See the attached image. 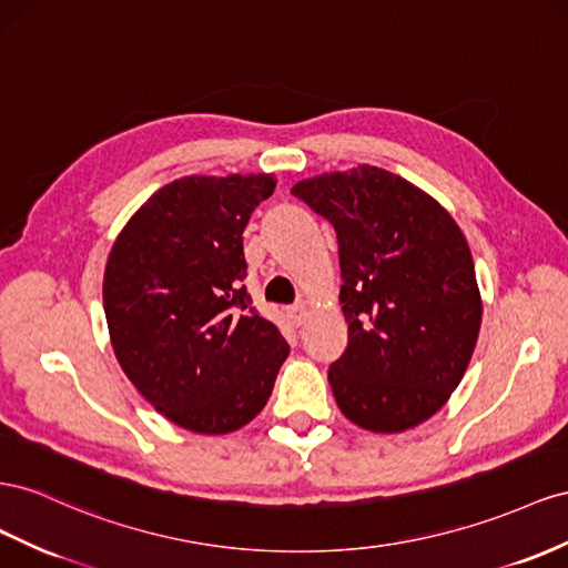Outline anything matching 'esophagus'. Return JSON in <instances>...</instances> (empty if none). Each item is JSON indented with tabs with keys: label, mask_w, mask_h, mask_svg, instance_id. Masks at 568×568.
<instances>
[{
	"label": "esophagus",
	"mask_w": 568,
	"mask_h": 568,
	"mask_svg": "<svg viewBox=\"0 0 568 568\" xmlns=\"http://www.w3.org/2000/svg\"><path fill=\"white\" fill-rule=\"evenodd\" d=\"M288 317H291V322H294V325H303L305 317H308V308H305L303 303L291 305V308H288Z\"/></svg>",
	"instance_id": "34e87169"
}]
</instances>
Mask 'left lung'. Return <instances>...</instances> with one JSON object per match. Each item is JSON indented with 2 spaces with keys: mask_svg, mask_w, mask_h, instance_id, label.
Here are the masks:
<instances>
[{
  "mask_svg": "<svg viewBox=\"0 0 568 568\" xmlns=\"http://www.w3.org/2000/svg\"><path fill=\"white\" fill-rule=\"evenodd\" d=\"M291 193L339 241L348 346L327 375L336 406L382 435L433 418L462 382L483 322L464 232L433 195L371 164L303 179Z\"/></svg>",
  "mask_w": 568,
  "mask_h": 568,
  "instance_id": "left-lung-1",
  "label": "left lung"
}]
</instances>
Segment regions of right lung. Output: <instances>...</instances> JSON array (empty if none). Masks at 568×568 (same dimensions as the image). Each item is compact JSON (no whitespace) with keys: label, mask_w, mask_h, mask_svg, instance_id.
I'll return each instance as SVG.
<instances>
[{"label":"right lung","mask_w":568,"mask_h":568,"mask_svg":"<svg viewBox=\"0 0 568 568\" xmlns=\"http://www.w3.org/2000/svg\"><path fill=\"white\" fill-rule=\"evenodd\" d=\"M272 174L183 176L133 212L106 257L114 356L166 420L226 435L265 408L288 344L251 308L243 229Z\"/></svg>","instance_id":"right-lung-1"}]
</instances>
